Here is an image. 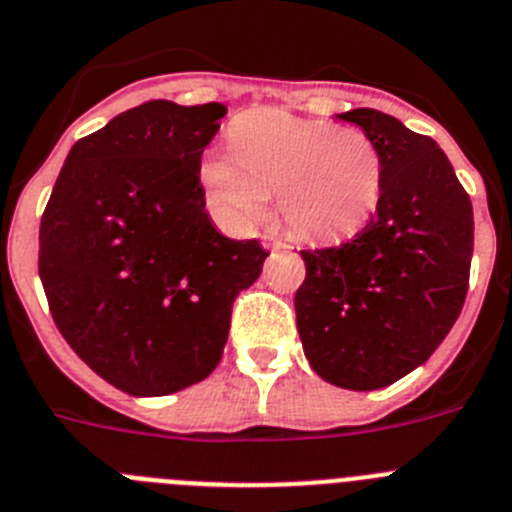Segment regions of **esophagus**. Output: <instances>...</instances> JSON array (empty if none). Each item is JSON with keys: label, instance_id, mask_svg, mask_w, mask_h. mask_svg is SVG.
Returning <instances> with one entry per match:
<instances>
[{"label": "esophagus", "instance_id": "esophagus-1", "mask_svg": "<svg viewBox=\"0 0 512 512\" xmlns=\"http://www.w3.org/2000/svg\"><path fill=\"white\" fill-rule=\"evenodd\" d=\"M262 245H265V250H285V242L283 239H278V237H265L262 239Z\"/></svg>", "mask_w": 512, "mask_h": 512}]
</instances>
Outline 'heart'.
Wrapping results in <instances>:
<instances>
[{
	"instance_id": "1",
	"label": "heart",
	"mask_w": 512,
	"mask_h": 512,
	"mask_svg": "<svg viewBox=\"0 0 512 512\" xmlns=\"http://www.w3.org/2000/svg\"><path fill=\"white\" fill-rule=\"evenodd\" d=\"M229 153H209L199 176L232 227L250 229L273 196L288 229L306 242L359 232L380 206L385 165L377 142L359 127H334L265 107L239 114Z\"/></svg>"
}]
</instances>
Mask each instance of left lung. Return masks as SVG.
<instances>
[{
	"label": "left lung",
	"mask_w": 512,
	"mask_h": 512,
	"mask_svg": "<svg viewBox=\"0 0 512 512\" xmlns=\"http://www.w3.org/2000/svg\"><path fill=\"white\" fill-rule=\"evenodd\" d=\"M377 142L380 206L354 239L303 250L296 324L308 365L344 390L393 385L436 352L462 313L472 201L431 137L377 109L336 114Z\"/></svg>",
	"instance_id": "1"
}]
</instances>
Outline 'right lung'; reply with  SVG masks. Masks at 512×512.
Segmentation results:
<instances>
[{"instance_id": "obj_1", "label": "right lung", "mask_w": 512, "mask_h": 512, "mask_svg": "<svg viewBox=\"0 0 512 512\" xmlns=\"http://www.w3.org/2000/svg\"><path fill=\"white\" fill-rule=\"evenodd\" d=\"M224 104L153 99L71 147L40 222V280L73 352L117 390L160 398L214 372L232 303L262 273L224 237L199 168Z\"/></svg>"}]
</instances>
